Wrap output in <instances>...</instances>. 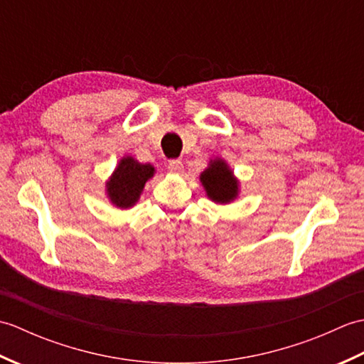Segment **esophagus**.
Here are the masks:
<instances>
[{
  "instance_id": "esophagus-1",
  "label": "esophagus",
  "mask_w": 364,
  "mask_h": 364,
  "mask_svg": "<svg viewBox=\"0 0 364 364\" xmlns=\"http://www.w3.org/2000/svg\"><path fill=\"white\" fill-rule=\"evenodd\" d=\"M167 168H168L172 173H181L184 167H183V162H181L180 159H172V161H168Z\"/></svg>"
}]
</instances>
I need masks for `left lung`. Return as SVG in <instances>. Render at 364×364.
<instances>
[{
    "instance_id": "1",
    "label": "left lung",
    "mask_w": 364,
    "mask_h": 364,
    "mask_svg": "<svg viewBox=\"0 0 364 364\" xmlns=\"http://www.w3.org/2000/svg\"><path fill=\"white\" fill-rule=\"evenodd\" d=\"M206 197L215 205H230L241 194V183L228 162L218 156L210 159L208 167L198 176Z\"/></svg>"
}]
</instances>
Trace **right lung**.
Masks as SVG:
<instances>
[{"instance_id": "obj_1", "label": "right lung", "mask_w": 364, "mask_h": 364, "mask_svg": "<svg viewBox=\"0 0 364 364\" xmlns=\"http://www.w3.org/2000/svg\"><path fill=\"white\" fill-rule=\"evenodd\" d=\"M156 173L153 164H142L129 154H125L115 166L114 172L105 183L107 200L119 210L133 208L142 196L145 183Z\"/></svg>"}]
</instances>
